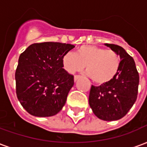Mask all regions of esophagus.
I'll use <instances>...</instances> for the list:
<instances>
[{"label": "esophagus", "instance_id": "obj_1", "mask_svg": "<svg viewBox=\"0 0 147 147\" xmlns=\"http://www.w3.org/2000/svg\"><path fill=\"white\" fill-rule=\"evenodd\" d=\"M80 78H81L80 76H79V75H76V76H74V80H75V81H76V80H78L79 79H80Z\"/></svg>", "mask_w": 147, "mask_h": 147}]
</instances>
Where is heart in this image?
Segmentation results:
<instances>
[{"label": "heart", "mask_w": 147, "mask_h": 147, "mask_svg": "<svg viewBox=\"0 0 147 147\" xmlns=\"http://www.w3.org/2000/svg\"><path fill=\"white\" fill-rule=\"evenodd\" d=\"M62 65L68 73L86 71L97 84H105L117 76L120 66V57L117 53L95 45H82L76 54L68 52L62 58Z\"/></svg>", "instance_id": "obj_1"}]
</instances>
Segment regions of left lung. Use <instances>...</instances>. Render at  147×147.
Segmentation results:
<instances>
[{"mask_svg":"<svg viewBox=\"0 0 147 147\" xmlns=\"http://www.w3.org/2000/svg\"><path fill=\"white\" fill-rule=\"evenodd\" d=\"M105 45L120 56V69L110 82L99 86H91L89 104L96 117L112 121L124 117L136 102L139 76L134 59L121 46Z\"/></svg>","mask_w":147,"mask_h":147,"instance_id":"1","label":"left lung"}]
</instances>
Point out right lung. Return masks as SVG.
Masks as SVG:
<instances>
[{
	"label": "right lung",
	"instance_id": "right-lung-1",
	"mask_svg": "<svg viewBox=\"0 0 147 147\" xmlns=\"http://www.w3.org/2000/svg\"><path fill=\"white\" fill-rule=\"evenodd\" d=\"M74 47L61 42L34 43L20 54L15 74L16 95L30 115L52 117L62 109L74 85L62 58Z\"/></svg>",
	"mask_w": 147,
	"mask_h": 147
}]
</instances>
